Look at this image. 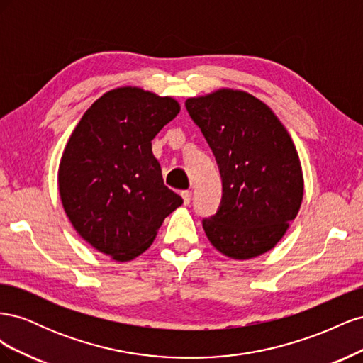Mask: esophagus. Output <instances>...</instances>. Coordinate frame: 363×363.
Returning a JSON list of instances; mask_svg holds the SVG:
<instances>
[{
    "instance_id": "esophagus-1",
    "label": "esophagus",
    "mask_w": 363,
    "mask_h": 363,
    "mask_svg": "<svg viewBox=\"0 0 363 363\" xmlns=\"http://www.w3.org/2000/svg\"><path fill=\"white\" fill-rule=\"evenodd\" d=\"M182 196H183V203H184V204H189V203H191V199H192V192H191V191H183V192H182Z\"/></svg>"
}]
</instances>
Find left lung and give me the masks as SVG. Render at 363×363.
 <instances>
[{
  "mask_svg": "<svg viewBox=\"0 0 363 363\" xmlns=\"http://www.w3.org/2000/svg\"><path fill=\"white\" fill-rule=\"evenodd\" d=\"M184 106L211 147L223 180L221 204L203 219L208 240L239 260L269 251L303 200L301 164L286 128L247 92L221 89L189 98Z\"/></svg>",
  "mask_w": 363,
  "mask_h": 363,
  "instance_id": "obj_1",
  "label": "left lung"
}]
</instances>
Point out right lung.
<instances>
[{
	"instance_id": "1",
	"label": "right lung",
	"mask_w": 363,
	"mask_h": 363,
	"mask_svg": "<svg viewBox=\"0 0 363 363\" xmlns=\"http://www.w3.org/2000/svg\"><path fill=\"white\" fill-rule=\"evenodd\" d=\"M180 112L169 96L119 87L87 108L65 148L59 192L86 242L118 262L144 252L183 204L164 186L151 140Z\"/></svg>"
}]
</instances>
